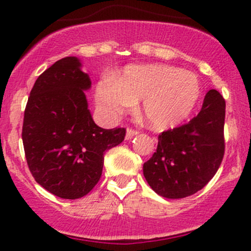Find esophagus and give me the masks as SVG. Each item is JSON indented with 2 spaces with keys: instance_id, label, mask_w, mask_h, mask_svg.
I'll list each match as a JSON object with an SVG mask.
<instances>
[{
  "instance_id": "34e87169",
  "label": "esophagus",
  "mask_w": 251,
  "mask_h": 251,
  "mask_svg": "<svg viewBox=\"0 0 251 251\" xmlns=\"http://www.w3.org/2000/svg\"><path fill=\"white\" fill-rule=\"evenodd\" d=\"M139 132L135 131V129H132V128H128L127 131H126V139H131V138H133L134 135H137Z\"/></svg>"
}]
</instances>
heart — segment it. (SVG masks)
Returning <instances> with one entry per match:
<instances>
[{
	"mask_svg": "<svg viewBox=\"0 0 251 251\" xmlns=\"http://www.w3.org/2000/svg\"><path fill=\"white\" fill-rule=\"evenodd\" d=\"M201 94L194 73L166 65L128 66L114 80L97 86V101L109 117L143 100L146 122L155 129L176 127L191 116Z\"/></svg>",
	"mask_w": 251,
	"mask_h": 251,
	"instance_id": "b5f03b06",
	"label": "heart"
}]
</instances>
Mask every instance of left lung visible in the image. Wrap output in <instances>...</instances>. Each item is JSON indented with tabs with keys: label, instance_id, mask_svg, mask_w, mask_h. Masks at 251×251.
<instances>
[{
	"label": "left lung",
	"instance_id": "obj_1",
	"mask_svg": "<svg viewBox=\"0 0 251 251\" xmlns=\"http://www.w3.org/2000/svg\"><path fill=\"white\" fill-rule=\"evenodd\" d=\"M226 100L216 89L204 98L197 117L158 137L157 151L144 163V177L165 198L188 197L211 180L224 155Z\"/></svg>",
	"mask_w": 251,
	"mask_h": 251
}]
</instances>
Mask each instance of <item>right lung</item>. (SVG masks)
<instances>
[{
  "instance_id": "obj_1",
  "label": "right lung",
  "mask_w": 251,
  "mask_h": 251,
  "mask_svg": "<svg viewBox=\"0 0 251 251\" xmlns=\"http://www.w3.org/2000/svg\"><path fill=\"white\" fill-rule=\"evenodd\" d=\"M91 85L80 60L63 57L37 77L25 109L28 168L43 189L65 200L81 198L97 185L103 153L125 138V128L94 123L83 92Z\"/></svg>"
}]
</instances>
